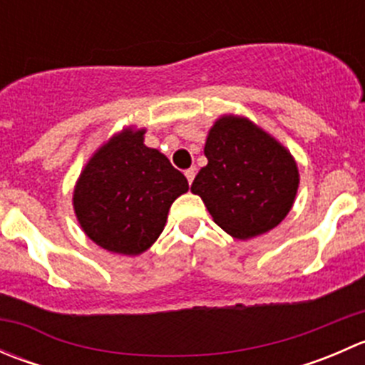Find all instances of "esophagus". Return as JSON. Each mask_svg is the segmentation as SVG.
<instances>
[{"mask_svg": "<svg viewBox=\"0 0 365 365\" xmlns=\"http://www.w3.org/2000/svg\"><path fill=\"white\" fill-rule=\"evenodd\" d=\"M185 176H187V182H189V185H190V183L194 182V176H196V169H194V168L187 169V171H185Z\"/></svg>", "mask_w": 365, "mask_h": 365, "instance_id": "esophagus-1", "label": "esophagus"}]
</instances>
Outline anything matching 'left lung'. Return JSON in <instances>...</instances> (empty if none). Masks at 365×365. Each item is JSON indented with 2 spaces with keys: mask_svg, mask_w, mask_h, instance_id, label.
I'll list each match as a JSON object with an SVG mask.
<instances>
[{
  "mask_svg": "<svg viewBox=\"0 0 365 365\" xmlns=\"http://www.w3.org/2000/svg\"><path fill=\"white\" fill-rule=\"evenodd\" d=\"M208 164L194 178L213 222L238 240L263 235L284 220L295 203L300 175L295 157L254 121L222 114L205 143Z\"/></svg>",
  "mask_w": 365,
  "mask_h": 365,
  "instance_id": "1",
  "label": "left lung"
}]
</instances>
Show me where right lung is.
Instances as JSON below:
<instances>
[{
	"instance_id": "1",
	"label": "right lung",
	"mask_w": 365,
	"mask_h": 365,
	"mask_svg": "<svg viewBox=\"0 0 365 365\" xmlns=\"http://www.w3.org/2000/svg\"><path fill=\"white\" fill-rule=\"evenodd\" d=\"M146 128L125 127L86 162L73 187V212L86 237L123 256L148 251L187 178L159 150L145 145Z\"/></svg>"
}]
</instances>
